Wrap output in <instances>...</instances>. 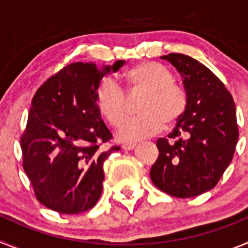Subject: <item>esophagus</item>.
<instances>
[{
  "instance_id": "obj_1",
  "label": "esophagus",
  "mask_w": 248,
  "mask_h": 248,
  "mask_svg": "<svg viewBox=\"0 0 248 248\" xmlns=\"http://www.w3.org/2000/svg\"><path fill=\"white\" fill-rule=\"evenodd\" d=\"M122 148L124 149V150H133V149L135 148V144L133 143H128V144H123Z\"/></svg>"
}]
</instances>
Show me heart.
I'll return each instance as SVG.
<instances>
[{
  "instance_id": "heart-1",
  "label": "heart",
  "mask_w": 248,
  "mask_h": 248,
  "mask_svg": "<svg viewBox=\"0 0 248 248\" xmlns=\"http://www.w3.org/2000/svg\"><path fill=\"white\" fill-rule=\"evenodd\" d=\"M128 92H145L140 111L144 114L125 120L118 130V139L134 143L159 133L164 125L176 124L186 110L187 95L174 83L170 69L159 62H143L130 68L122 79ZM95 105L113 126L119 125L128 113V100L119 84L105 78L95 91Z\"/></svg>"
}]
</instances>
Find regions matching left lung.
<instances>
[{
    "mask_svg": "<svg viewBox=\"0 0 248 248\" xmlns=\"http://www.w3.org/2000/svg\"><path fill=\"white\" fill-rule=\"evenodd\" d=\"M183 77L187 105L169 139L156 141L150 169L157 189L175 198L214 189L231 163L238 139L235 102L222 82L196 59L180 53L160 57Z\"/></svg>",
    "mask_w": 248,
    "mask_h": 248,
    "instance_id": "1",
    "label": "left lung"
}]
</instances>
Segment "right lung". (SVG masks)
Returning a JSON list of instances; mask_svg holds the SVG:
<instances>
[{"label":"right lung","instance_id":"1","mask_svg":"<svg viewBox=\"0 0 248 248\" xmlns=\"http://www.w3.org/2000/svg\"><path fill=\"white\" fill-rule=\"evenodd\" d=\"M97 67L77 62L50 77L32 99L21 137L23 169L37 200L59 212L88 211L103 190L105 159L119 146L102 149L111 133L95 105V91L105 74L124 65Z\"/></svg>","mask_w":248,"mask_h":248}]
</instances>
